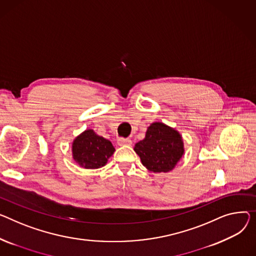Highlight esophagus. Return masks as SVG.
I'll return each instance as SVG.
<instances>
[{
    "mask_svg": "<svg viewBox=\"0 0 256 256\" xmlns=\"http://www.w3.org/2000/svg\"><path fill=\"white\" fill-rule=\"evenodd\" d=\"M117 144L119 146H124V145H130L132 144V140L128 138H119L117 140Z\"/></svg>",
    "mask_w": 256,
    "mask_h": 256,
    "instance_id": "34e87169",
    "label": "esophagus"
}]
</instances>
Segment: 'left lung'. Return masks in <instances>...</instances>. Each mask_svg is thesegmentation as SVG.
I'll list each match as a JSON object with an SVG mask.
<instances>
[{
  "instance_id": "8db88e82",
  "label": "left lung",
  "mask_w": 256,
  "mask_h": 256,
  "mask_svg": "<svg viewBox=\"0 0 256 256\" xmlns=\"http://www.w3.org/2000/svg\"><path fill=\"white\" fill-rule=\"evenodd\" d=\"M134 150L143 166L154 173L171 171L184 153L180 134L162 122L152 124L145 139L136 144Z\"/></svg>"
}]
</instances>
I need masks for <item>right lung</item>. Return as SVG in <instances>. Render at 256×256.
Listing matches in <instances>:
<instances>
[{
	"instance_id": "obj_1",
	"label": "right lung",
	"mask_w": 256,
	"mask_h": 256,
	"mask_svg": "<svg viewBox=\"0 0 256 256\" xmlns=\"http://www.w3.org/2000/svg\"><path fill=\"white\" fill-rule=\"evenodd\" d=\"M114 151L112 143L98 136L92 130L83 132L72 145L74 160L85 168H98L105 166Z\"/></svg>"
}]
</instances>
